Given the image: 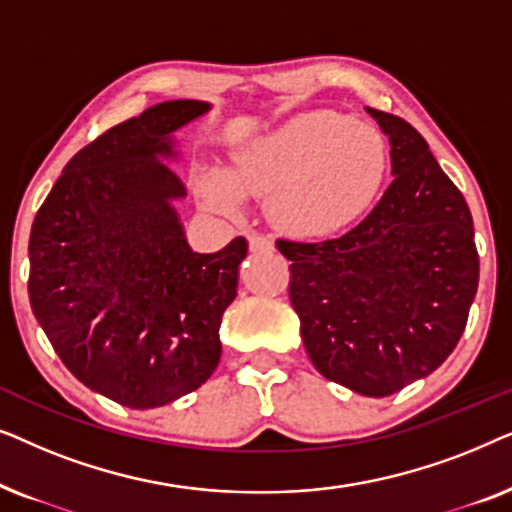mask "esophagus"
Wrapping results in <instances>:
<instances>
[{
  "label": "esophagus",
  "instance_id": "1",
  "mask_svg": "<svg viewBox=\"0 0 512 512\" xmlns=\"http://www.w3.org/2000/svg\"><path fill=\"white\" fill-rule=\"evenodd\" d=\"M249 249L251 251H272L275 244H272L270 237L265 235H249Z\"/></svg>",
  "mask_w": 512,
  "mask_h": 512
}]
</instances>
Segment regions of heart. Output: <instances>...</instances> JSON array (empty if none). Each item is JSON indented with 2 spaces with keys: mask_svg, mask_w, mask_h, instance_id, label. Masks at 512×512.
<instances>
[{
  "mask_svg": "<svg viewBox=\"0 0 512 512\" xmlns=\"http://www.w3.org/2000/svg\"><path fill=\"white\" fill-rule=\"evenodd\" d=\"M389 167V144L375 125L333 109H312L242 146L228 172H202L200 193L219 212H235L247 198L272 194L270 219L279 230L326 237L373 209Z\"/></svg>",
  "mask_w": 512,
  "mask_h": 512,
  "instance_id": "heart-1",
  "label": "heart"
}]
</instances>
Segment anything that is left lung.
<instances>
[{"label": "left lung", "instance_id": "1", "mask_svg": "<svg viewBox=\"0 0 512 512\" xmlns=\"http://www.w3.org/2000/svg\"><path fill=\"white\" fill-rule=\"evenodd\" d=\"M391 144V181L359 226L324 242L277 240L310 361L361 396L431 375L464 333L478 291L473 219L408 121L366 109Z\"/></svg>", "mask_w": 512, "mask_h": 512}]
</instances>
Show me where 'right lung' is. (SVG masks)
<instances>
[{
    "mask_svg": "<svg viewBox=\"0 0 512 512\" xmlns=\"http://www.w3.org/2000/svg\"><path fill=\"white\" fill-rule=\"evenodd\" d=\"M207 111L172 100L114 125L69 160L32 223L34 317L69 373L125 408L191 394L221 359L247 240L188 247L172 207L186 188L165 163L174 132Z\"/></svg>",
    "mask_w": 512,
    "mask_h": 512,
    "instance_id": "right-lung-1",
    "label": "right lung"
}]
</instances>
